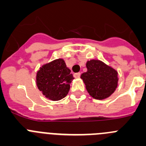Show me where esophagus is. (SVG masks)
Here are the masks:
<instances>
[{
  "mask_svg": "<svg viewBox=\"0 0 146 146\" xmlns=\"http://www.w3.org/2000/svg\"><path fill=\"white\" fill-rule=\"evenodd\" d=\"M80 76H81V73H75L74 74V77L76 78H80Z\"/></svg>",
  "mask_w": 146,
  "mask_h": 146,
  "instance_id": "34e87169",
  "label": "esophagus"
}]
</instances>
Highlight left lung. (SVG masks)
Wrapping results in <instances>:
<instances>
[{"mask_svg": "<svg viewBox=\"0 0 146 146\" xmlns=\"http://www.w3.org/2000/svg\"><path fill=\"white\" fill-rule=\"evenodd\" d=\"M86 65L87 71L81 74V78L89 94L97 100L110 97L118 86V72L98 60L88 61Z\"/></svg>", "mask_w": 146, "mask_h": 146, "instance_id": "1", "label": "left lung"}]
</instances>
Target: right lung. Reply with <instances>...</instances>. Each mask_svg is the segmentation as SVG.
<instances>
[{
	"instance_id": "obj_1",
	"label": "right lung",
	"mask_w": 146,
	"mask_h": 146,
	"mask_svg": "<svg viewBox=\"0 0 146 146\" xmlns=\"http://www.w3.org/2000/svg\"><path fill=\"white\" fill-rule=\"evenodd\" d=\"M73 78L65 61L57 59L40 68L37 72L36 84L46 98L57 101L68 94Z\"/></svg>"
}]
</instances>
